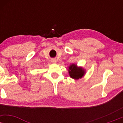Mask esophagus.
Listing matches in <instances>:
<instances>
[{
  "label": "esophagus",
  "mask_w": 123,
  "mask_h": 123,
  "mask_svg": "<svg viewBox=\"0 0 123 123\" xmlns=\"http://www.w3.org/2000/svg\"><path fill=\"white\" fill-rule=\"evenodd\" d=\"M51 62L53 63H56V60L55 59H51Z\"/></svg>",
  "instance_id": "esophagus-1"
}]
</instances>
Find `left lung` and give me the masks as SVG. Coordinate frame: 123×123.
Segmentation results:
<instances>
[{
    "mask_svg": "<svg viewBox=\"0 0 123 123\" xmlns=\"http://www.w3.org/2000/svg\"><path fill=\"white\" fill-rule=\"evenodd\" d=\"M68 73L70 78L78 80L85 76L86 70L83 67L77 66L76 64H72L68 67Z\"/></svg>",
    "mask_w": 123,
    "mask_h": 123,
    "instance_id": "obj_1",
    "label": "left lung"
}]
</instances>
